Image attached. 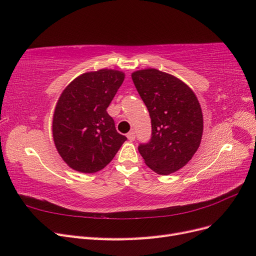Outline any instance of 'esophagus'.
<instances>
[{"instance_id": "34e87169", "label": "esophagus", "mask_w": 256, "mask_h": 256, "mask_svg": "<svg viewBox=\"0 0 256 256\" xmlns=\"http://www.w3.org/2000/svg\"><path fill=\"white\" fill-rule=\"evenodd\" d=\"M127 138H129L130 141H134L136 140V132H134V131L131 130L130 132L127 134Z\"/></svg>"}]
</instances>
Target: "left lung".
Returning a JSON list of instances; mask_svg holds the SVG:
<instances>
[{
    "instance_id": "1",
    "label": "left lung",
    "mask_w": 256,
    "mask_h": 256,
    "mask_svg": "<svg viewBox=\"0 0 256 256\" xmlns=\"http://www.w3.org/2000/svg\"><path fill=\"white\" fill-rule=\"evenodd\" d=\"M131 78L152 118V138L138 152L157 174L177 172L202 140L204 120L198 97L180 79L158 69L136 70Z\"/></svg>"
}]
</instances>
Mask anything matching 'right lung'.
Returning a JSON list of instances; mask_svg holds the SVG:
<instances>
[{"mask_svg": "<svg viewBox=\"0 0 256 256\" xmlns=\"http://www.w3.org/2000/svg\"><path fill=\"white\" fill-rule=\"evenodd\" d=\"M124 79L122 72L100 69L76 76L62 92L53 113V141L74 171H100L127 140L106 112Z\"/></svg>", "mask_w": 256, "mask_h": 256, "instance_id": "add662e5", "label": "right lung"}]
</instances>
